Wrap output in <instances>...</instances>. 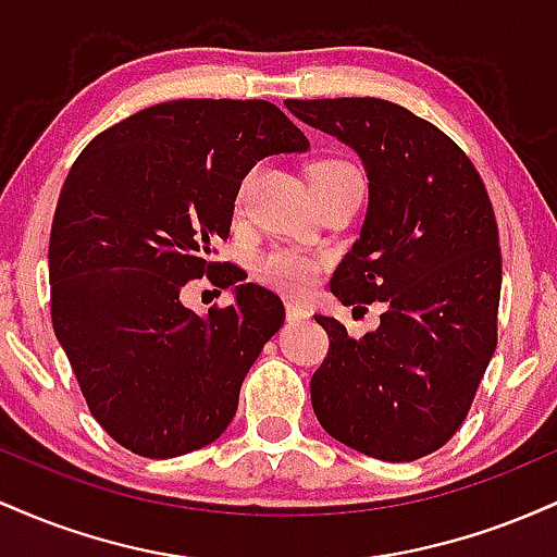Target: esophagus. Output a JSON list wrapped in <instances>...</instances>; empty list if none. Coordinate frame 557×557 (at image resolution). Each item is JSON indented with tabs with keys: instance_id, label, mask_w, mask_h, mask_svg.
<instances>
[{
	"instance_id": "1",
	"label": "esophagus",
	"mask_w": 557,
	"mask_h": 557,
	"mask_svg": "<svg viewBox=\"0 0 557 557\" xmlns=\"http://www.w3.org/2000/svg\"><path fill=\"white\" fill-rule=\"evenodd\" d=\"M285 317H287V322H304V319H309V311L304 309V306L300 304H285Z\"/></svg>"
}]
</instances>
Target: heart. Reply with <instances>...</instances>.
<instances>
[{
  "mask_svg": "<svg viewBox=\"0 0 557 557\" xmlns=\"http://www.w3.org/2000/svg\"><path fill=\"white\" fill-rule=\"evenodd\" d=\"M348 175H359L354 164L343 162V159H324L314 168V185L319 183H335ZM317 261L296 251H285V248H272V251L261 253L257 259V274L267 285L277 287L283 293H304L309 290L311 283L317 280Z\"/></svg>",
  "mask_w": 557,
  "mask_h": 557,
  "instance_id": "obj_1",
  "label": "heart"
}]
</instances>
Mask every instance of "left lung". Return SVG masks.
Masks as SVG:
<instances>
[{
  "label": "left lung",
  "instance_id": "obj_1",
  "mask_svg": "<svg viewBox=\"0 0 557 557\" xmlns=\"http://www.w3.org/2000/svg\"><path fill=\"white\" fill-rule=\"evenodd\" d=\"M285 107L359 154L369 207L330 290L343 306L385 304L359 341L314 317L330 354L311 376V406L337 443L417 461L456 434L495 354L503 261L487 188L440 127L393 101Z\"/></svg>",
  "mask_w": 557,
  "mask_h": 557
}]
</instances>
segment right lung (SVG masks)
<instances>
[{
	"label": "right lung",
	"mask_w": 557,
	"mask_h": 557,
	"mask_svg": "<svg viewBox=\"0 0 557 557\" xmlns=\"http://www.w3.org/2000/svg\"><path fill=\"white\" fill-rule=\"evenodd\" d=\"M306 149L270 101L181 99L131 114L75 159L49 238L52 324L94 419L127 450L175 458L233 421L285 306L212 261L214 243L253 164ZM203 273L236 300L198 318L180 293Z\"/></svg>",
	"instance_id": "1"
}]
</instances>
